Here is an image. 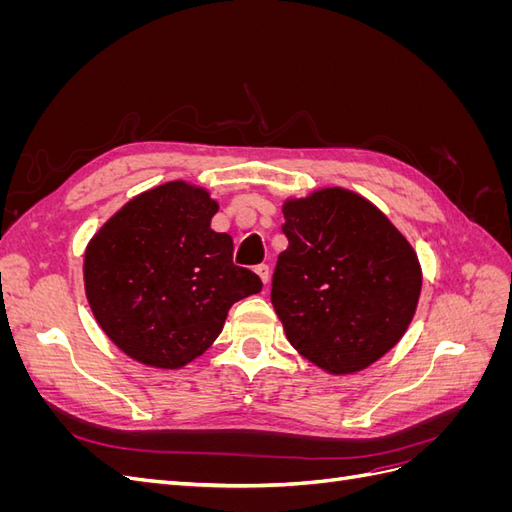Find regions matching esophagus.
Returning a JSON list of instances; mask_svg holds the SVG:
<instances>
[{"mask_svg": "<svg viewBox=\"0 0 512 512\" xmlns=\"http://www.w3.org/2000/svg\"><path fill=\"white\" fill-rule=\"evenodd\" d=\"M256 273H258V277L262 280V284L267 286V282H269V275H271L269 265H258V267H256Z\"/></svg>", "mask_w": 512, "mask_h": 512, "instance_id": "34e87169", "label": "esophagus"}]
</instances>
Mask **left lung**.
<instances>
[{
	"mask_svg": "<svg viewBox=\"0 0 512 512\" xmlns=\"http://www.w3.org/2000/svg\"><path fill=\"white\" fill-rule=\"evenodd\" d=\"M288 247L271 303L307 361L346 376L389 352L414 318L423 273L416 252L367 198L344 188L288 198Z\"/></svg>",
	"mask_w": 512,
	"mask_h": 512,
	"instance_id": "obj_1",
	"label": "left lung"
}]
</instances>
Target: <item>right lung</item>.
Returning a JSON list of instances; mask_svg holds the SVG:
<instances>
[{
  "label": "right lung",
  "instance_id": "obj_1",
  "mask_svg": "<svg viewBox=\"0 0 512 512\" xmlns=\"http://www.w3.org/2000/svg\"><path fill=\"white\" fill-rule=\"evenodd\" d=\"M205 188L168 181L134 196L85 250V294L108 339L130 359L181 369L224 329L228 309L262 282L232 262Z\"/></svg>",
  "mask_w": 512,
  "mask_h": 512
}]
</instances>
